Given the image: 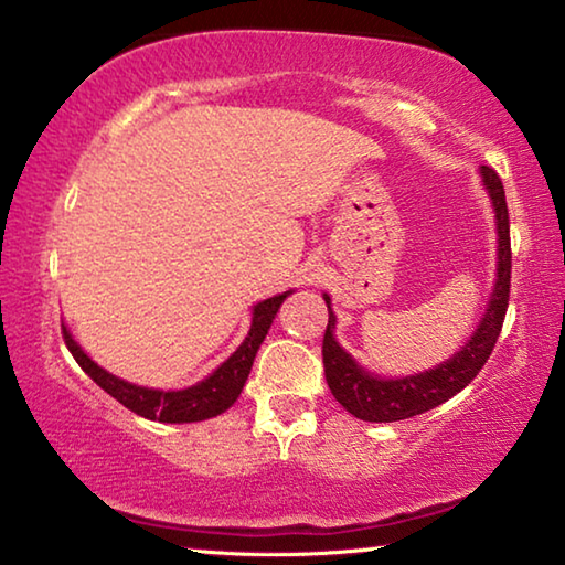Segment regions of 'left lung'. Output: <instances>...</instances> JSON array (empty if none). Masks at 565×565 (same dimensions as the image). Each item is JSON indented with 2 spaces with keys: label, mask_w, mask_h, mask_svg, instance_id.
<instances>
[{
  "label": "left lung",
  "mask_w": 565,
  "mask_h": 565,
  "mask_svg": "<svg viewBox=\"0 0 565 565\" xmlns=\"http://www.w3.org/2000/svg\"><path fill=\"white\" fill-rule=\"evenodd\" d=\"M478 177L491 199L495 216V279L486 311L476 331L454 356L436 363L434 369L408 376H379L359 363L337 339V313L331 309V296L323 294L329 306V327L323 333V371L333 398L361 420L391 424L424 414L444 404L476 379L499 339L511 289V236L505 191L499 174L489 167H478Z\"/></svg>",
  "instance_id": "obj_1"
}]
</instances>
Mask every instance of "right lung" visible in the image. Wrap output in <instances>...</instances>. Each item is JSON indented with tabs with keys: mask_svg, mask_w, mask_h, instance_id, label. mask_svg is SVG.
<instances>
[{
	"mask_svg": "<svg viewBox=\"0 0 565 565\" xmlns=\"http://www.w3.org/2000/svg\"><path fill=\"white\" fill-rule=\"evenodd\" d=\"M291 294L294 289L276 294L271 299L256 301L252 306V327H248L246 339L238 343V349L224 363H218L212 374L184 388H149L114 376L107 369H102L97 361H92L89 353L76 343L64 321L62 329L66 349L72 351V356L84 369V374L107 391L109 396L117 398L119 404L149 420H161V424H194V420H206L224 414L242 396L246 379L252 374L256 351H259L262 341L269 333L286 296Z\"/></svg>",
	"mask_w": 565,
	"mask_h": 565,
	"instance_id": "1",
	"label": "right lung"
}]
</instances>
